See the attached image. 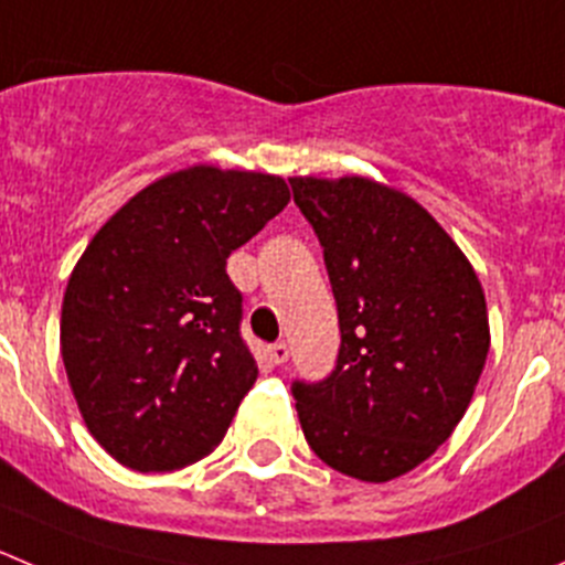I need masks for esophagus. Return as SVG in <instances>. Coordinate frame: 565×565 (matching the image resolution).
I'll use <instances>...</instances> for the list:
<instances>
[{"label":"esophagus","mask_w":565,"mask_h":565,"mask_svg":"<svg viewBox=\"0 0 565 565\" xmlns=\"http://www.w3.org/2000/svg\"><path fill=\"white\" fill-rule=\"evenodd\" d=\"M288 354H291V349H288L286 341H277L268 347V358H271V363H277V366H282V363H286Z\"/></svg>","instance_id":"obj_1"}]
</instances>
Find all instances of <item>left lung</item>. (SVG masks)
<instances>
[{
    "label": "left lung",
    "instance_id": "left-lung-1",
    "mask_svg": "<svg viewBox=\"0 0 565 565\" xmlns=\"http://www.w3.org/2000/svg\"><path fill=\"white\" fill-rule=\"evenodd\" d=\"M330 274L341 349L291 385L310 449L341 475H407L463 418L491 347L486 294L416 199L366 177H291Z\"/></svg>",
    "mask_w": 565,
    "mask_h": 565
}]
</instances>
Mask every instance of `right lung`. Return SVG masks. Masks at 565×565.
Masks as SVG:
<instances>
[{"label": "right lung", "mask_w": 565, "mask_h": 565, "mask_svg": "<svg viewBox=\"0 0 565 565\" xmlns=\"http://www.w3.org/2000/svg\"><path fill=\"white\" fill-rule=\"evenodd\" d=\"M288 202L282 177L191 166L90 238L63 297L61 354L85 427L121 466L174 471L218 447L257 380L227 257Z\"/></svg>", "instance_id": "add662e5"}]
</instances>
